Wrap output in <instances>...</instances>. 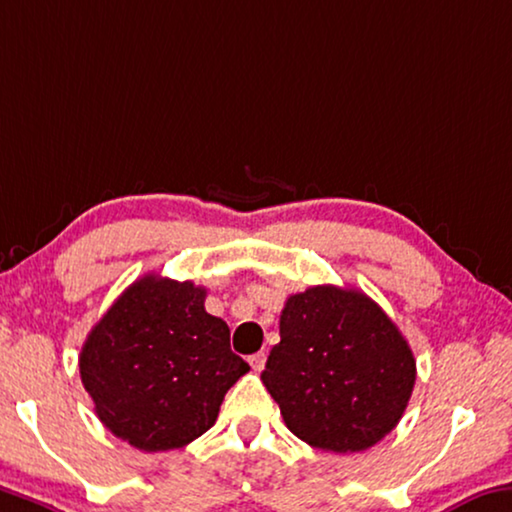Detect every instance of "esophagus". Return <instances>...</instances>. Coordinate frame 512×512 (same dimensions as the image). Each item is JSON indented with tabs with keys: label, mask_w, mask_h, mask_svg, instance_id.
<instances>
[{
	"label": "esophagus",
	"mask_w": 512,
	"mask_h": 512,
	"mask_svg": "<svg viewBox=\"0 0 512 512\" xmlns=\"http://www.w3.org/2000/svg\"><path fill=\"white\" fill-rule=\"evenodd\" d=\"M248 362H250V367H253V371H262L264 364H266V353L259 351L255 355H250Z\"/></svg>",
	"instance_id": "obj_1"
}]
</instances>
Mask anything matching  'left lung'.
Masks as SVG:
<instances>
[{"mask_svg": "<svg viewBox=\"0 0 512 512\" xmlns=\"http://www.w3.org/2000/svg\"><path fill=\"white\" fill-rule=\"evenodd\" d=\"M417 362L396 323L358 289L287 298L262 383L291 433L314 449L364 451L408 408Z\"/></svg>", "mask_w": 512, "mask_h": 512, "instance_id": "8db88e82", "label": "left lung"}]
</instances>
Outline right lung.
Returning <instances> with one entry per match:
<instances>
[{"label":"right lung","instance_id":"add662e5","mask_svg":"<svg viewBox=\"0 0 512 512\" xmlns=\"http://www.w3.org/2000/svg\"><path fill=\"white\" fill-rule=\"evenodd\" d=\"M205 287L143 275L88 332L79 373L109 431L141 451L182 449L214 426L248 373Z\"/></svg>","mask_w":512,"mask_h":512}]
</instances>
